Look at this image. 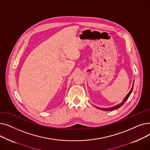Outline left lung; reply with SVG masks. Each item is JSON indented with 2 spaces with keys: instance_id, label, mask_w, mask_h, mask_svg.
I'll return each instance as SVG.
<instances>
[{
  "instance_id": "obj_1",
  "label": "left lung",
  "mask_w": 150,
  "mask_h": 150,
  "mask_svg": "<svg viewBox=\"0 0 150 150\" xmlns=\"http://www.w3.org/2000/svg\"><path fill=\"white\" fill-rule=\"evenodd\" d=\"M133 85H134V84H133ZM132 89H133V86H132V88H131V91H129V92L128 93V95H127V96H126V97L125 98V99L123 100V101L122 102V103H121L120 104L118 105H117V106H114V107H112V108H106V109H105V108H101V109L103 110V111H112V110H114V109H118V108H120V107H121V106L124 104L125 102L128 99V98H129V96L131 95V92H132ZM97 108H98V109H101V108H100L97 107Z\"/></svg>"
}]
</instances>
